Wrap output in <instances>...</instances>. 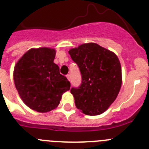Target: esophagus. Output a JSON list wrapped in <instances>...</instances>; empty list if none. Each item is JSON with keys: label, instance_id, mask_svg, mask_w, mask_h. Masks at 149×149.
Instances as JSON below:
<instances>
[{"label": "esophagus", "instance_id": "obj_1", "mask_svg": "<svg viewBox=\"0 0 149 149\" xmlns=\"http://www.w3.org/2000/svg\"><path fill=\"white\" fill-rule=\"evenodd\" d=\"M66 77H67V79H68V81H70V80H71V76H70V74H67Z\"/></svg>", "mask_w": 149, "mask_h": 149}]
</instances>
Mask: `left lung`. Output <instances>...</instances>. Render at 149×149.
Instances as JSON below:
<instances>
[{
    "mask_svg": "<svg viewBox=\"0 0 149 149\" xmlns=\"http://www.w3.org/2000/svg\"><path fill=\"white\" fill-rule=\"evenodd\" d=\"M68 54L82 76L81 86L71 89L76 107L86 115L103 113L113 103L122 86L118 56L94 42L71 48Z\"/></svg>",
    "mask_w": 149,
    "mask_h": 149,
    "instance_id": "left-lung-1",
    "label": "left lung"
}]
</instances>
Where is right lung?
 I'll list each match as a JSON object with an SVG mask.
<instances>
[{
  "label": "right lung",
  "instance_id": "right-lung-1",
  "mask_svg": "<svg viewBox=\"0 0 149 149\" xmlns=\"http://www.w3.org/2000/svg\"><path fill=\"white\" fill-rule=\"evenodd\" d=\"M55 55L54 48H31L14 68L13 79L19 96L28 107L39 113L56 108L63 93L70 89V82L54 63Z\"/></svg>",
  "mask_w": 149,
  "mask_h": 149
}]
</instances>
